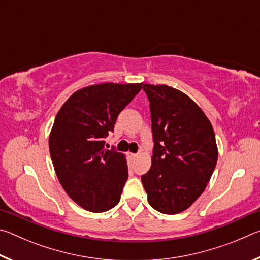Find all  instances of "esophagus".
<instances>
[{
  "label": "esophagus",
  "mask_w": 260,
  "mask_h": 260,
  "mask_svg": "<svg viewBox=\"0 0 260 260\" xmlns=\"http://www.w3.org/2000/svg\"><path fill=\"white\" fill-rule=\"evenodd\" d=\"M128 155H129V157H131V158H133V159H134V158L138 157V153H132V152H129Z\"/></svg>",
  "instance_id": "esophagus-1"
}]
</instances>
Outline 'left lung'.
<instances>
[{"mask_svg": "<svg viewBox=\"0 0 260 260\" xmlns=\"http://www.w3.org/2000/svg\"><path fill=\"white\" fill-rule=\"evenodd\" d=\"M143 89L155 147L150 170L141 180L153 209L177 214L192 205L212 177L218 160L214 131L203 110L181 90L150 83Z\"/></svg>", "mask_w": 260, "mask_h": 260, "instance_id": "obj_1", "label": "left lung"}]
</instances>
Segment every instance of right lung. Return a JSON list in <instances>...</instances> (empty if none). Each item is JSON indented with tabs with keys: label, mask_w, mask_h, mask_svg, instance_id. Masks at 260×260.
Wrapping results in <instances>:
<instances>
[{
	"label": "right lung",
	"mask_w": 260,
	"mask_h": 260,
	"mask_svg": "<svg viewBox=\"0 0 260 260\" xmlns=\"http://www.w3.org/2000/svg\"><path fill=\"white\" fill-rule=\"evenodd\" d=\"M141 88L142 82L83 87L56 114L49 134L52 165L61 187L82 209L105 212L120 200L128 178L126 156L104 149L103 139Z\"/></svg>",
	"instance_id": "obj_1"
}]
</instances>
